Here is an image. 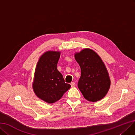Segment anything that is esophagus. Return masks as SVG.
<instances>
[{
  "label": "esophagus",
  "instance_id": "obj_1",
  "mask_svg": "<svg viewBox=\"0 0 135 135\" xmlns=\"http://www.w3.org/2000/svg\"><path fill=\"white\" fill-rule=\"evenodd\" d=\"M71 86L72 88L74 87V86H75V83L74 82H72V83H71Z\"/></svg>",
  "mask_w": 135,
  "mask_h": 135
}]
</instances>
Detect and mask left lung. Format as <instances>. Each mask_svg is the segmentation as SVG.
<instances>
[{
    "label": "left lung",
    "mask_w": 135,
    "mask_h": 135,
    "mask_svg": "<svg viewBox=\"0 0 135 135\" xmlns=\"http://www.w3.org/2000/svg\"><path fill=\"white\" fill-rule=\"evenodd\" d=\"M81 68L78 86L84 98L89 101L102 99L108 92L110 80L105 65L93 50L85 49L75 55Z\"/></svg>",
    "instance_id": "obj_1"
}]
</instances>
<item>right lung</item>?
Masks as SVG:
<instances>
[{"label": "right lung", "mask_w": 135, "mask_h": 135, "mask_svg": "<svg viewBox=\"0 0 135 135\" xmlns=\"http://www.w3.org/2000/svg\"><path fill=\"white\" fill-rule=\"evenodd\" d=\"M59 51H47L37 64L33 87L36 95L47 103L60 100L71 85L65 83L62 74L57 69L60 56Z\"/></svg>", "instance_id": "obj_1"}]
</instances>
